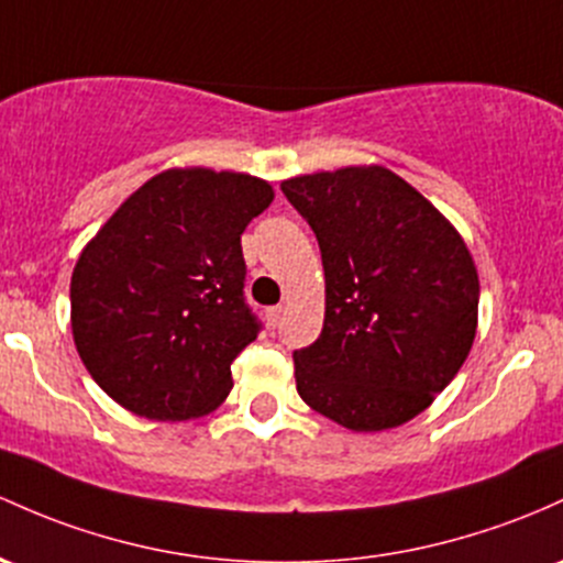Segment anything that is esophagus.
<instances>
[{"label":"esophagus","mask_w":563,"mask_h":563,"mask_svg":"<svg viewBox=\"0 0 563 563\" xmlns=\"http://www.w3.org/2000/svg\"><path fill=\"white\" fill-rule=\"evenodd\" d=\"M280 320H283V307L280 305L269 307V310H267V323L272 325V329H275V325H280Z\"/></svg>","instance_id":"obj_1"}]
</instances>
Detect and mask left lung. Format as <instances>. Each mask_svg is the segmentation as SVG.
Returning <instances> with one entry per match:
<instances>
[{
	"label": "left lung",
	"instance_id": "left-lung-1",
	"mask_svg": "<svg viewBox=\"0 0 563 563\" xmlns=\"http://www.w3.org/2000/svg\"><path fill=\"white\" fill-rule=\"evenodd\" d=\"M325 272L323 331L294 352L301 400L342 428H398L432 404L473 347L478 272L456 230L379 168L288 178Z\"/></svg>",
	"mask_w": 563,
	"mask_h": 563
}]
</instances>
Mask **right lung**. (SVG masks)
Here are the masks:
<instances>
[{"mask_svg":"<svg viewBox=\"0 0 563 563\" xmlns=\"http://www.w3.org/2000/svg\"><path fill=\"white\" fill-rule=\"evenodd\" d=\"M272 197L245 173L165 170L90 240L71 275V331L109 398L181 422L230 395L232 361L262 331L240 234Z\"/></svg>","mask_w":563,"mask_h":563,"instance_id":"1","label":"right lung"}]
</instances>
